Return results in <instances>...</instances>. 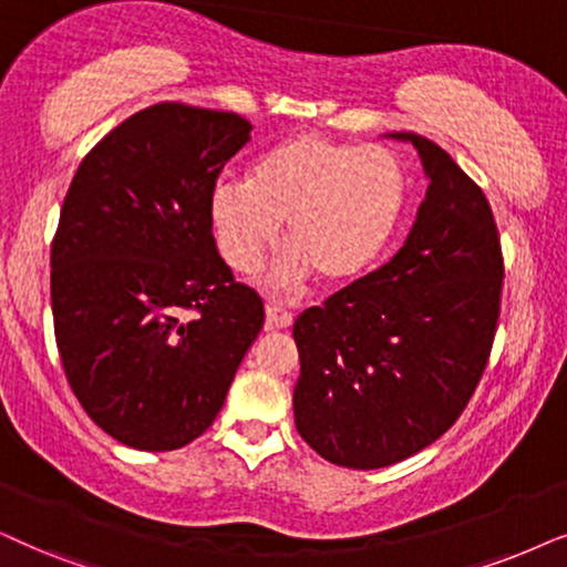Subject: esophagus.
I'll return each mask as SVG.
<instances>
[{"mask_svg":"<svg viewBox=\"0 0 567 567\" xmlns=\"http://www.w3.org/2000/svg\"><path fill=\"white\" fill-rule=\"evenodd\" d=\"M266 322H268V328L284 330V328H291L293 315L289 310H284L281 305H268L266 307Z\"/></svg>","mask_w":567,"mask_h":567,"instance_id":"1","label":"esophagus"}]
</instances>
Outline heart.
<instances>
[{"label":"heart","mask_w":567,"mask_h":567,"mask_svg":"<svg viewBox=\"0 0 567 567\" xmlns=\"http://www.w3.org/2000/svg\"><path fill=\"white\" fill-rule=\"evenodd\" d=\"M403 205L406 174L393 151L301 132L257 161L247 185H216L210 220L237 274L262 266L286 224L293 252L276 270L278 289H297L310 270L326 286H347L391 245Z\"/></svg>","instance_id":"heart-1"}]
</instances>
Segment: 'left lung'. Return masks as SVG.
Here are the masks:
<instances>
[{"label": "left lung", "instance_id": "left-lung-1", "mask_svg": "<svg viewBox=\"0 0 567 567\" xmlns=\"http://www.w3.org/2000/svg\"><path fill=\"white\" fill-rule=\"evenodd\" d=\"M427 193L385 266L293 322V422L322 458L382 468L435 443L466 409L499 318L503 252L487 197L414 132Z\"/></svg>", "mask_w": 567, "mask_h": 567}]
</instances>
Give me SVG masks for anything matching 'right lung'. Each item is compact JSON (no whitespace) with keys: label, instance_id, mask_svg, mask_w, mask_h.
<instances>
[{"label":"right lung","instance_id":"add662e5","mask_svg":"<svg viewBox=\"0 0 567 567\" xmlns=\"http://www.w3.org/2000/svg\"><path fill=\"white\" fill-rule=\"evenodd\" d=\"M234 112L156 104L80 164L51 241V312L64 374L106 435L176 451L210 427L262 299L213 239L220 168L249 143Z\"/></svg>","mask_w":567,"mask_h":567}]
</instances>
